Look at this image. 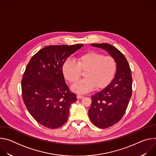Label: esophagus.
<instances>
[{
  "label": "esophagus",
  "mask_w": 156,
  "mask_h": 156,
  "mask_svg": "<svg viewBox=\"0 0 156 156\" xmlns=\"http://www.w3.org/2000/svg\"><path fill=\"white\" fill-rule=\"evenodd\" d=\"M83 98V96H82V95H80V94H78V95H77V98H78V99H82Z\"/></svg>",
  "instance_id": "1"
}]
</instances>
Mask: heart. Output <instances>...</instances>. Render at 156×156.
Listing matches in <instances>:
<instances>
[{
  "instance_id": "1",
  "label": "heart",
  "mask_w": 156,
  "mask_h": 156,
  "mask_svg": "<svg viewBox=\"0 0 156 156\" xmlns=\"http://www.w3.org/2000/svg\"><path fill=\"white\" fill-rule=\"evenodd\" d=\"M84 72V79L75 83L72 90L78 93H86L96 89L106 87L112 81L117 71V62L112 56L91 52L78 56L76 63L66 59L62 66V73L70 83L79 80L81 72Z\"/></svg>"
}]
</instances>
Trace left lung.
I'll return each instance as SVG.
<instances>
[{
    "label": "left lung",
    "instance_id": "8db88e82",
    "mask_svg": "<svg viewBox=\"0 0 156 156\" xmlns=\"http://www.w3.org/2000/svg\"><path fill=\"white\" fill-rule=\"evenodd\" d=\"M92 46L106 51L117 62L114 78L104 90L91 96L89 117L99 128H107L118 123L123 117L132 94L131 69L124 55L112 45L91 44Z\"/></svg>",
    "mask_w": 156,
    "mask_h": 156
}]
</instances>
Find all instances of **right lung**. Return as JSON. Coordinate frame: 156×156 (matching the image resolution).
Listing matches in <instances>:
<instances>
[{
    "instance_id": "1",
    "label": "right lung",
    "mask_w": 156,
    "mask_h": 156,
    "mask_svg": "<svg viewBox=\"0 0 156 156\" xmlns=\"http://www.w3.org/2000/svg\"><path fill=\"white\" fill-rule=\"evenodd\" d=\"M83 44L49 46L39 51L30 60L21 80L23 102L31 116L49 128L62 126L69 118L75 94L65 83L62 66Z\"/></svg>"
}]
</instances>
